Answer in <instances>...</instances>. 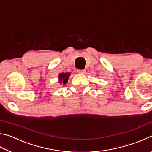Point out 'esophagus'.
<instances>
[{"instance_id":"1","label":"esophagus","mask_w":152,"mask_h":152,"mask_svg":"<svg viewBox=\"0 0 152 152\" xmlns=\"http://www.w3.org/2000/svg\"><path fill=\"white\" fill-rule=\"evenodd\" d=\"M78 74H85L86 70H78Z\"/></svg>"}]
</instances>
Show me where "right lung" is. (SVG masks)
Returning a JSON list of instances; mask_svg holds the SVG:
<instances>
[{
	"instance_id": "obj_1",
	"label": "right lung",
	"mask_w": 152,
	"mask_h": 152,
	"mask_svg": "<svg viewBox=\"0 0 152 152\" xmlns=\"http://www.w3.org/2000/svg\"><path fill=\"white\" fill-rule=\"evenodd\" d=\"M70 74H71V72L59 74V75H58L59 83L61 84V85H65V84L68 81V79H69V78H70Z\"/></svg>"
}]
</instances>
